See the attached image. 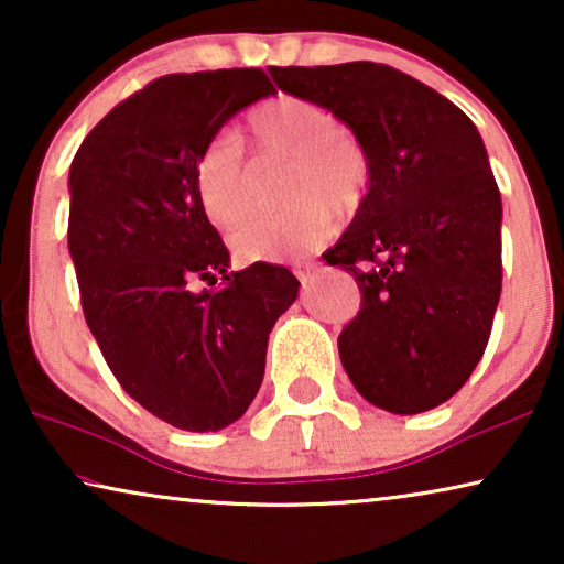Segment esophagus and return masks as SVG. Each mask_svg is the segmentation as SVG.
Listing matches in <instances>:
<instances>
[{"mask_svg": "<svg viewBox=\"0 0 564 564\" xmlns=\"http://www.w3.org/2000/svg\"><path fill=\"white\" fill-rule=\"evenodd\" d=\"M313 274H315V267H311V264H300V267H295V276L300 282H311L313 280Z\"/></svg>", "mask_w": 564, "mask_h": 564, "instance_id": "esophagus-1", "label": "esophagus"}]
</instances>
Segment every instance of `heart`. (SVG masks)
Returning <instances> with one entry per match:
<instances>
[{
    "label": "heart",
    "mask_w": 564,
    "mask_h": 564,
    "mask_svg": "<svg viewBox=\"0 0 564 564\" xmlns=\"http://www.w3.org/2000/svg\"><path fill=\"white\" fill-rule=\"evenodd\" d=\"M249 133L259 156L288 159L282 199L274 213L246 220L230 236L246 261H280L311 251L341 215L357 213L372 184V159L336 115L313 99L276 97L251 112ZM195 189L215 226L228 230L249 210V166L236 135L218 133L203 145L195 164Z\"/></svg>",
    "instance_id": "b5f03b06"
}]
</instances>
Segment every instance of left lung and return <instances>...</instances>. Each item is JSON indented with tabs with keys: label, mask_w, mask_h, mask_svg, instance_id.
Returning <instances> with one entry per match:
<instances>
[{
	"label": "left lung",
	"mask_w": 564,
	"mask_h": 564,
	"mask_svg": "<svg viewBox=\"0 0 564 564\" xmlns=\"http://www.w3.org/2000/svg\"><path fill=\"white\" fill-rule=\"evenodd\" d=\"M276 87L313 99L367 145L372 184L323 253L359 284L338 336L359 395L413 415L449 400L488 346L500 297V192L475 122L398 68L272 66Z\"/></svg>",
	"instance_id": "obj_1"
}]
</instances>
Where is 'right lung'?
<instances>
[{
	"label": "right lung",
	"instance_id": "right-lung-1",
	"mask_svg": "<svg viewBox=\"0 0 564 564\" xmlns=\"http://www.w3.org/2000/svg\"><path fill=\"white\" fill-rule=\"evenodd\" d=\"M269 95L261 68L161 76L91 128L68 172V251L91 336L122 390L184 431L241 419L264 380L269 330L297 297L284 267L228 272L195 189L203 145Z\"/></svg>",
	"mask_w": 564,
	"mask_h": 564
}]
</instances>
